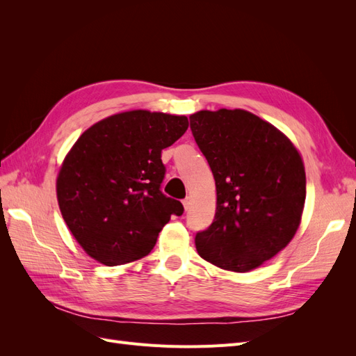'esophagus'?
Wrapping results in <instances>:
<instances>
[{"instance_id":"1","label":"esophagus","mask_w":356,"mask_h":356,"mask_svg":"<svg viewBox=\"0 0 356 356\" xmlns=\"http://www.w3.org/2000/svg\"><path fill=\"white\" fill-rule=\"evenodd\" d=\"M182 204H184V209L188 211V209H190V204H191V199H190V197L184 199V200H182Z\"/></svg>"}]
</instances>
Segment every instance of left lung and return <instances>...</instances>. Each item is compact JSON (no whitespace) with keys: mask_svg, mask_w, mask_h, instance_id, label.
Masks as SVG:
<instances>
[{"mask_svg":"<svg viewBox=\"0 0 356 356\" xmlns=\"http://www.w3.org/2000/svg\"><path fill=\"white\" fill-rule=\"evenodd\" d=\"M190 127L217 188L213 221L196 234V250L222 270L251 272L300 227L303 159L285 134L246 110H202L190 115Z\"/></svg>","mask_w":356,"mask_h":356,"instance_id":"obj_1","label":"left lung"}]
</instances>
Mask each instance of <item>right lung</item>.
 Instances as JSON below:
<instances>
[{
    "label": "right lung",
    "mask_w": 356,
    "mask_h": 356,
    "mask_svg": "<svg viewBox=\"0 0 356 356\" xmlns=\"http://www.w3.org/2000/svg\"><path fill=\"white\" fill-rule=\"evenodd\" d=\"M188 127L186 115L131 110L95 123L63 159L56 196L63 221L93 260L120 266L153 250L181 202L160 191L161 149Z\"/></svg>",
    "instance_id": "1"
}]
</instances>
